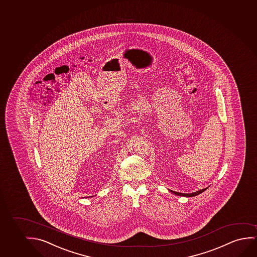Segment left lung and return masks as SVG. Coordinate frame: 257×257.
Returning <instances> with one entry per match:
<instances>
[{
	"mask_svg": "<svg viewBox=\"0 0 257 257\" xmlns=\"http://www.w3.org/2000/svg\"><path fill=\"white\" fill-rule=\"evenodd\" d=\"M209 188V187H208ZM203 188V189H201V190H198V191L194 192V193H190V194H183V193H179V192L173 191V190H170L169 189V191L172 192L173 194L176 195H180V196H185V197H192V196H195V195H199V194H201V193H203V191H205L207 188Z\"/></svg>",
	"mask_w": 257,
	"mask_h": 257,
	"instance_id": "obj_1",
	"label": "left lung"
}]
</instances>
